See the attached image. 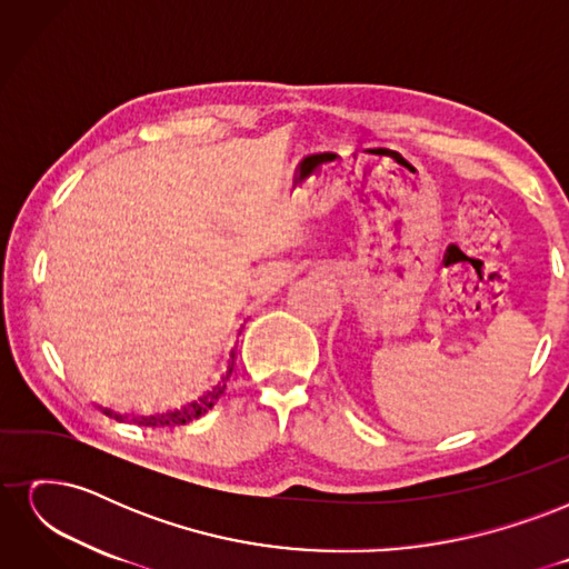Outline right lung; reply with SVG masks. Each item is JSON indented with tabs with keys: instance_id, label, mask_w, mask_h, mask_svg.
<instances>
[{
	"instance_id": "1",
	"label": "right lung",
	"mask_w": 569,
	"mask_h": 569,
	"mask_svg": "<svg viewBox=\"0 0 569 569\" xmlns=\"http://www.w3.org/2000/svg\"><path fill=\"white\" fill-rule=\"evenodd\" d=\"M232 366H234V360H232ZM232 372V368L228 370V375ZM226 391V385L222 387H216L209 396H203V399L199 401V403H192L189 408H182V410H176V412H168V416H151V418H142V420H137L140 425H147V427H180V425H187V422H192V420H197V418H201L203 412H209L213 406H216V401L220 399V393ZM107 416H113L111 410H104ZM120 416H116V420H118Z\"/></svg>"
}]
</instances>
